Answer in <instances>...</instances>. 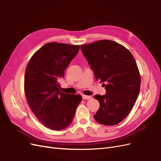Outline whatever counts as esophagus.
I'll return each mask as SVG.
<instances>
[{"label": "esophagus", "instance_id": "34e87169", "mask_svg": "<svg viewBox=\"0 0 161 161\" xmlns=\"http://www.w3.org/2000/svg\"><path fill=\"white\" fill-rule=\"evenodd\" d=\"M82 99H91L92 98V97L91 96H87V95H82Z\"/></svg>", "mask_w": 161, "mask_h": 161}]
</instances>
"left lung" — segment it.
<instances>
[{
	"label": "left lung",
	"mask_w": 161,
	"mask_h": 161,
	"mask_svg": "<svg viewBox=\"0 0 161 161\" xmlns=\"http://www.w3.org/2000/svg\"><path fill=\"white\" fill-rule=\"evenodd\" d=\"M80 50L106 90L105 95L94 96L100 104L95 119L105 125L119 124L132 109L140 92V75L134 58L123 46L107 40L80 46Z\"/></svg>",
	"instance_id": "8db88e82"
}]
</instances>
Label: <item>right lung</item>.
I'll use <instances>...</instances> for the list:
<instances>
[{"mask_svg": "<svg viewBox=\"0 0 161 161\" xmlns=\"http://www.w3.org/2000/svg\"><path fill=\"white\" fill-rule=\"evenodd\" d=\"M79 46L47 43L31 57L26 68L25 92L37 118L52 130L70 125L82 97L60 91L59 80L79 51Z\"/></svg>", "mask_w": 161, "mask_h": 161, "instance_id": "add662e5", "label": "right lung"}]
</instances>
